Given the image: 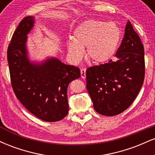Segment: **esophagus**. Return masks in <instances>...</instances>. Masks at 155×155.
<instances>
[{
	"instance_id": "1",
	"label": "esophagus",
	"mask_w": 155,
	"mask_h": 155,
	"mask_svg": "<svg viewBox=\"0 0 155 155\" xmlns=\"http://www.w3.org/2000/svg\"><path fill=\"white\" fill-rule=\"evenodd\" d=\"M81 76L83 79H85V78H86V68L81 69Z\"/></svg>"
}]
</instances>
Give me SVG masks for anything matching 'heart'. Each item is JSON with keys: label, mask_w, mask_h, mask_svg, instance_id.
Returning a JSON list of instances; mask_svg holds the SVG:
<instances>
[{"label": "heart", "mask_w": 155, "mask_h": 155, "mask_svg": "<svg viewBox=\"0 0 155 155\" xmlns=\"http://www.w3.org/2000/svg\"><path fill=\"white\" fill-rule=\"evenodd\" d=\"M121 38V31L114 22L90 19L83 22L67 41L68 54L75 61L82 59L84 49L91 61L104 63L114 56Z\"/></svg>", "instance_id": "1"}]
</instances>
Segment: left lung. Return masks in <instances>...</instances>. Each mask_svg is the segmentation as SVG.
<instances>
[{
    "mask_svg": "<svg viewBox=\"0 0 155 155\" xmlns=\"http://www.w3.org/2000/svg\"><path fill=\"white\" fill-rule=\"evenodd\" d=\"M116 60L88 68L87 89L94 108L104 116H114L133 104L143 84L144 49L130 21L115 54Z\"/></svg>",
    "mask_w": 155,
    "mask_h": 155,
    "instance_id": "left-lung-1",
    "label": "left lung"
}]
</instances>
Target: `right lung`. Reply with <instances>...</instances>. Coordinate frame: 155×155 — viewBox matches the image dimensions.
I'll use <instances>...</instances> for the list:
<instances>
[{"label": "right lung", "instance_id": "obj_1", "mask_svg": "<svg viewBox=\"0 0 155 155\" xmlns=\"http://www.w3.org/2000/svg\"><path fill=\"white\" fill-rule=\"evenodd\" d=\"M34 22V17H25L8 45L7 60L12 87L16 97L31 114L45 122H58L68 114V87L80 77V70L55 58L41 63L30 61L27 35Z\"/></svg>", "mask_w": 155, "mask_h": 155}]
</instances>
